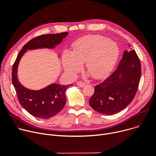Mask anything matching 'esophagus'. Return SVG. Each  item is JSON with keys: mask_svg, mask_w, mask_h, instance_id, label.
I'll use <instances>...</instances> for the list:
<instances>
[{"mask_svg": "<svg viewBox=\"0 0 156 156\" xmlns=\"http://www.w3.org/2000/svg\"><path fill=\"white\" fill-rule=\"evenodd\" d=\"M76 84H77L78 86L81 87H84V85H85V84H84V83L81 82V81H78V82H77V83H76Z\"/></svg>", "mask_w": 156, "mask_h": 156, "instance_id": "1", "label": "esophagus"}]
</instances>
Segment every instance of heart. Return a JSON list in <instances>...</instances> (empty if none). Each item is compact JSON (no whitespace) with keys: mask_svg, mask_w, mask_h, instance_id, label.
I'll use <instances>...</instances> for the list:
<instances>
[{"mask_svg":"<svg viewBox=\"0 0 156 156\" xmlns=\"http://www.w3.org/2000/svg\"><path fill=\"white\" fill-rule=\"evenodd\" d=\"M119 55L117 43L100 35H88L77 40L73 51L62 53V65L66 74L75 77L85 63L86 71L96 80L107 76L114 69Z\"/></svg>","mask_w":156,"mask_h":156,"instance_id":"heart-1","label":"heart"}]
</instances>
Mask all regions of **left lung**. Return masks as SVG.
Returning a JSON list of instances; mask_svg holds the SVG:
<instances>
[{
	"instance_id": "1",
	"label": "left lung",
	"mask_w": 156,
	"mask_h": 156,
	"mask_svg": "<svg viewBox=\"0 0 156 156\" xmlns=\"http://www.w3.org/2000/svg\"><path fill=\"white\" fill-rule=\"evenodd\" d=\"M141 74V63L135 51H125L115 71L94 87V93L89 100L90 106L104 115L120 112L135 98Z\"/></svg>"
}]
</instances>
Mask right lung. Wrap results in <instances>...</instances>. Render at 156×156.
Here are the masks:
<instances>
[{"label":"right lung","mask_w":156,"mask_h":156,"mask_svg":"<svg viewBox=\"0 0 156 156\" xmlns=\"http://www.w3.org/2000/svg\"><path fill=\"white\" fill-rule=\"evenodd\" d=\"M68 34V32L48 34L32 39L22 48L13 65L12 83L19 102L22 107L35 117L48 119L59 113L66 104L65 92L73 84L63 86L52 83L39 90H30L22 85L18 80L17 73L20 61L27 50L55 48Z\"/></svg>","instance_id":"obj_1"}]
</instances>
